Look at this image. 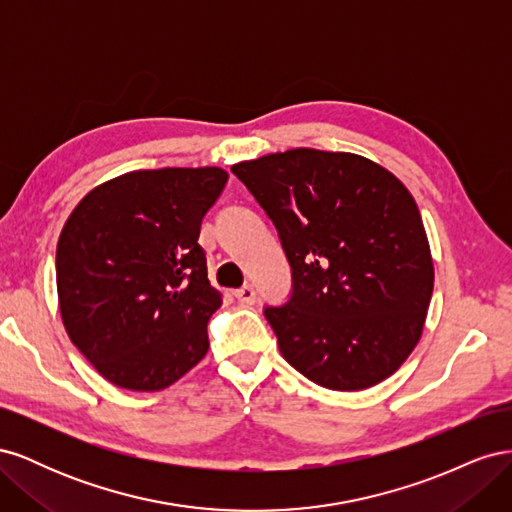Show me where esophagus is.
<instances>
[{"label": "esophagus", "instance_id": "obj_1", "mask_svg": "<svg viewBox=\"0 0 512 512\" xmlns=\"http://www.w3.org/2000/svg\"><path fill=\"white\" fill-rule=\"evenodd\" d=\"M235 297H237L243 305H252V303H256V290H254V286H243V288H239V290L235 292Z\"/></svg>", "mask_w": 512, "mask_h": 512}]
</instances>
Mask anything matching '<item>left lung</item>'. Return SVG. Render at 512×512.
<instances>
[{
	"mask_svg": "<svg viewBox=\"0 0 512 512\" xmlns=\"http://www.w3.org/2000/svg\"><path fill=\"white\" fill-rule=\"evenodd\" d=\"M232 173L290 262V299L265 307L284 359L331 391L395 374L421 339L433 292L425 226L406 185L363 156L305 147Z\"/></svg>",
	"mask_w": 512,
	"mask_h": 512,
	"instance_id": "1",
	"label": "left lung"
}]
</instances>
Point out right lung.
I'll return each instance as SVG.
<instances>
[{
	"instance_id": "1",
	"label": "right lung",
	"mask_w": 512,
	"mask_h": 512,
	"mask_svg": "<svg viewBox=\"0 0 512 512\" xmlns=\"http://www.w3.org/2000/svg\"><path fill=\"white\" fill-rule=\"evenodd\" d=\"M226 181L218 166L134 170L70 213L57 243L61 320L115 386L162 391L207 354L222 294L198 235Z\"/></svg>"
}]
</instances>
